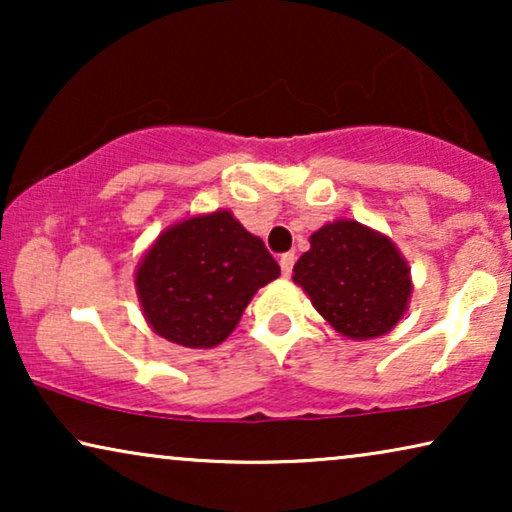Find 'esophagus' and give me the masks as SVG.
I'll return each instance as SVG.
<instances>
[{"mask_svg": "<svg viewBox=\"0 0 512 512\" xmlns=\"http://www.w3.org/2000/svg\"><path fill=\"white\" fill-rule=\"evenodd\" d=\"M293 263H296V254H282V258H279V268H282L284 277H289L293 272Z\"/></svg>", "mask_w": 512, "mask_h": 512, "instance_id": "esophagus-1", "label": "esophagus"}]
</instances>
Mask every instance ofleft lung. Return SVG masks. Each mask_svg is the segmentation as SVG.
<instances>
[{"instance_id": "1", "label": "left lung", "mask_w": 512, "mask_h": 512, "mask_svg": "<svg viewBox=\"0 0 512 512\" xmlns=\"http://www.w3.org/2000/svg\"><path fill=\"white\" fill-rule=\"evenodd\" d=\"M293 282L335 331L352 340L389 333L403 319L412 293L410 268L396 244L349 219L312 233L310 251L293 265Z\"/></svg>"}]
</instances>
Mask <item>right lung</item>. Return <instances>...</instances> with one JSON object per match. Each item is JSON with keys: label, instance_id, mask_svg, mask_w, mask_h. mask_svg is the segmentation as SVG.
Returning a JSON list of instances; mask_svg holds the SVG:
<instances>
[{"label": "right lung", "instance_id": "right-lung-1", "mask_svg": "<svg viewBox=\"0 0 512 512\" xmlns=\"http://www.w3.org/2000/svg\"><path fill=\"white\" fill-rule=\"evenodd\" d=\"M279 265L261 237L228 209L165 228L135 272L144 319L181 347H216L235 331L244 307Z\"/></svg>", "mask_w": 512, "mask_h": 512}]
</instances>
